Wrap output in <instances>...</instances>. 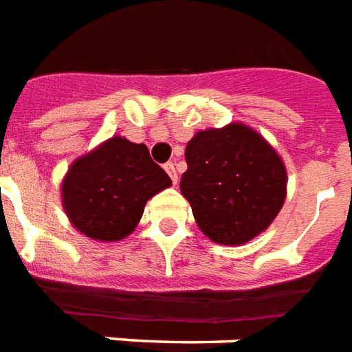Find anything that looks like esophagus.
Masks as SVG:
<instances>
[{
  "instance_id": "1",
  "label": "esophagus",
  "mask_w": 352,
  "mask_h": 352,
  "mask_svg": "<svg viewBox=\"0 0 352 352\" xmlns=\"http://www.w3.org/2000/svg\"><path fill=\"white\" fill-rule=\"evenodd\" d=\"M164 169L168 171V175L171 177V181H173V183H177V169H175V164H173V162L164 164Z\"/></svg>"
}]
</instances>
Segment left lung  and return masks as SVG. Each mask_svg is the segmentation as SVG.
<instances>
[{
    "instance_id": "1",
    "label": "left lung",
    "mask_w": 352,
    "mask_h": 352,
    "mask_svg": "<svg viewBox=\"0 0 352 352\" xmlns=\"http://www.w3.org/2000/svg\"><path fill=\"white\" fill-rule=\"evenodd\" d=\"M181 192L197 226L218 244H242L269 228L285 199L276 151L241 123L197 132L184 151Z\"/></svg>"
}]
</instances>
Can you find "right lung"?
Masks as SVG:
<instances>
[{"label":"right lung","mask_w":352,"mask_h":352,"mask_svg":"<svg viewBox=\"0 0 352 352\" xmlns=\"http://www.w3.org/2000/svg\"><path fill=\"white\" fill-rule=\"evenodd\" d=\"M169 184L168 173L153 162L143 143L116 136L70 166L61 194L80 233L116 242L134 231L147 199Z\"/></svg>","instance_id":"obj_1"}]
</instances>
